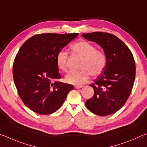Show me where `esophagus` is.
I'll return each mask as SVG.
<instances>
[{
	"instance_id": "34e87169",
	"label": "esophagus",
	"mask_w": 147,
	"mask_h": 147,
	"mask_svg": "<svg viewBox=\"0 0 147 147\" xmlns=\"http://www.w3.org/2000/svg\"><path fill=\"white\" fill-rule=\"evenodd\" d=\"M82 86H75V88L76 89H80L82 88Z\"/></svg>"
}]
</instances>
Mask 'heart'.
<instances>
[{"mask_svg":"<svg viewBox=\"0 0 147 147\" xmlns=\"http://www.w3.org/2000/svg\"><path fill=\"white\" fill-rule=\"evenodd\" d=\"M74 53L82 56L80 68L81 70L71 71L65 76V81L74 85H82L86 82L91 74L98 76L105 69L107 57L104 51L96 49L93 44L82 40L74 43L71 47ZM68 53L65 51H59L56 56V63L58 68L63 71L67 70Z\"/></svg>","mask_w":147,"mask_h":147,"instance_id":"b5f03b06","label":"heart"}]
</instances>
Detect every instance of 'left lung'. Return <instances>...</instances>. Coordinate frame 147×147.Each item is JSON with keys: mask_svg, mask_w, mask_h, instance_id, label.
Masks as SVG:
<instances>
[{"mask_svg": "<svg viewBox=\"0 0 147 147\" xmlns=\"http://www.w3.org/2000/svg\"><path fill=\"white\" fill-rule=\"evenodd\" d=\"M82 36L99 45L107 57L105 69L89 85L94 89V94L86 102V106L97 115H111L124 105L131 93L136 77L134 56L115 35L96 32Z\"/></svg>", "mask_w": 147, "mask_h": 147, "instance_id": "1", "label": "left lung"}]
</instances>
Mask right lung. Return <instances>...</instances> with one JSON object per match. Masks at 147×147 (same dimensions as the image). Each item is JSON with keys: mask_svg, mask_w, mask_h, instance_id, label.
<instances>
[{"mask_svg": "<svg viewBox=\"0 0 147 147\" xmlns=\"http://www.w3.org/2000/svg\"><path fill=\"white\" fill-rule=\"evenodd\" d=\"M78 34H37L19 50L13 65L14 83L23 103L34 112H55L74 89L73 85L57 81L61 76L56 56Z\"/></svg>", "mask_w": 147, "mask_h": 147, "instance_id": "add662e5", "label": "right lung"}]
</instances>
